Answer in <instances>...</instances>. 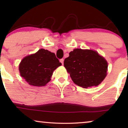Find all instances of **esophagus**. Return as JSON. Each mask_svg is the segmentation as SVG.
I'll return each mask as SVG.
<instances>
[{
  "mask_svg": "<svg viewBox=\"0 0 128 128\" xmlns=\"http://www.w3.org/2000/svg\"><path fill=\"white\" fill-rule=\"evenodd\" d=\"M64 59H60V62L62 63V64H64Z\"/></svg>",
  "mask_w": 128,
  "mask_h": 128,
  "instance_id": "34e87169",
  "label": "esophagus"
}]
</instances>
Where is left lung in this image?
<instances>
[{
    "instance_id": "obj_1",
    "label": "left lung",
    "mask_w": 128,
    "mask_h": 128,
    "mask_svg": "<svg viewBox=\"0 0 128 128\" xmlns=\"http://www.w3.org/2000/svg\"><path fill=\"white\" fill-rule=\"evenodd\" d=\"M64 66L78 86H97L106 76L108 63L95 50L74 49L64 60Z\"/></svg>"
}]
</instances>
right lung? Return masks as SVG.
Masks as SVG:
<instances>
[{
	"instance_id": "right-lung-1",
	"label": "right lung",
	"mask_w": 128,
	"mask_h": 128,
	"mask_svg": "<svg viewBox=\"0 0 128 128\" xmlns=\"http://www.w3.org/2000/svg\"><path fill=\"white\" fill-rule=\"evenodd\" d=\"M61 64L55 54L41 49L22 59L19 64V71L30 85L44 86L50 80L53 72Z\"/></svg>"
}]
</instances>
